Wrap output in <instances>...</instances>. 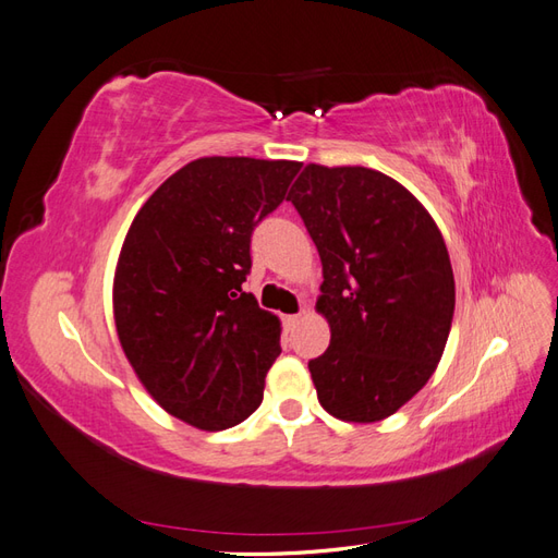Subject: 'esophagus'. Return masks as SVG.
I'll return each instance as SVG.
<instances>
[{"label": "esophagus", "instance_id": "esophagus-1", "mask_svg": "<svg viewBox=\"0 0 558 558\" xmlns=\"http://www.w3.org/2000/svg\"><path fill=\"white\" fill-rule=\"evenodd\" d=\"M298 319H301V315H287V317H283V326H287V329H293Z\"/></svg>", "mask_w": 558, "mask_h": 558}]
</instances>
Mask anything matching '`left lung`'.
I'll return each instance as SVG.
<instances>
[{"instance_id": "left-lung-1", "label": "left lung", "mask_w": 558, "mask_h": 558, "mask_svg": "<svg viewBox=\"0 0 558 558\" xmlns=\"http://www.w3.org/2000/svg\"><path fill=\"white\" fill-rule=\"evenodd\" d=\"M287 201L322 257L331 343L307 364L319 404L352 424L396 414L450 336L454 275L438 225L400 182L360 166L310 162Z\"/></svg>"}]
</instances>
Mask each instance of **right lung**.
Instances as JSON below:
<instances>
[{"label":"right lung","mask_w":558,"mask_h":558,"mask_svg":"<svg viewBox=\"0 0 558 558\" xmlns=\"http://www.w3.org/2000/svg\"><path fill=\"white\" fill-rule=\"evenodd\" d=\"M295 160L186 162L130 225L113 317L134 374L168 414L201 430L241 424L263 402L281 322L243 291L251 234L277 210Z\"/></svg>","instance_id":"1"}]
</instances>
